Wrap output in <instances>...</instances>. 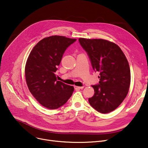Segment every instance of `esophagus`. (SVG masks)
<instances>
[{
    "label": "esophagus",
    "mask_w": 148,
    "mask_h": 148,
    "mask_svg": "<svg viewBox=\"0 0 148 148\" xmlns=\"http://www.w3.org/2000/svg\"><path fill=\"white\" fill-rule=\"evenodd\" d=\"M74 89H76V90H77V89H83L84 88L83 86H74Z\"/></svg>",
    "instance_id": "esophagus-1"
}]
</instances>
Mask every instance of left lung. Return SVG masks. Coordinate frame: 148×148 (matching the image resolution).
<instances>
[{"mask_svg": "<svg viewBox=\"0 0 148 148\" xmlns=\"http://www.w3.org/2000/svg\"><path fill=\"white\" fill-rule=\"evenodd\" d=\"M79 41L88 54L93 69L99 73V84L92 86L94 95L89 98V103L99 113H110L128 94L131 82L128 62L114 42L103 39L82 38Z\"/></svg>", "mask_w": 148, "mask_h": 148, "instance_id": "obj_1", "label": "left lung"}]
</instances>
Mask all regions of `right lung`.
Instances as JSON below:
<instances>
[{"mask_svg": "<svg viewBox=\"0 0 148 148\" xmlns=\"http://www.w3.org/2000/svg\"><path fill=\"white\" fill-rule=\"evenodd\" d=\"M76 39L54 35L39 41L30 53L25 66V77L31 94L39 103L56 109L71 97L74 87L58 81L55 73L63 54Z\"/></svg>", "mask_w": 148, "mask_h": 148, "instance_id": "1", "label": "right lung"}]
</instances>
